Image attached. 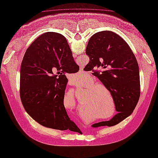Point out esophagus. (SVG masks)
I'll return each mask as SVG.
<instances>
[{
	"label": "esophagus",
	"mask_w": 158,
	"mask_h": 158,
	"mask_svg": "<svg viewBox=\"0 0 158 158\" xmlns=\"http://www.w3.org/2000/svg\"><path fill=\"white\" fill-rule=\"evenodd\" d=\"M79 74H80V75H85L86 74H87V73H85V71H84V70H83V68H80V71H79Z\"/></svg>",
	"instance_id": "34e87169"
}]
</instances>
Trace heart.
I'll list each match as a JSON object with an SVG mask.
<instances>
[{
    "mask_svg": "<svg viewBox=\"0 0 158 158\" xmlns=\"http://www.w3.org/2000/svg\"><path fill=\"white\" fill-rule=\"evenodd\" d=\"M84 79V76L78 75L76 74L71 78L70 80L73 83H81ZM94 84V81L93 79L90 78L88 80L84 86L81 87V89H84L88 87L85 89L84 96L86 99L87 102L88 101L91 106V110L93 111L96 115L100 117L102 119H108L114 115L115 113V106L114 103L112 102V107L111 103H109V100L107 97L108 94L110 97L109 92L107 91L106 88L102 84ZM92 85L91 87H90ZM69 96V99L71 101V103L73 105L75 103L74 94L72 91H69L67 94ZM113 109H111V108Z\"/></svg>",
    "mask_w": 158,
    "mask_h": 158,
    "instance_id": "heart-1",
    "label": "heart"
}]
</instances>
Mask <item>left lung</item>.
<instances>
[{
	"instance_id": "left-lung-1",
	"label": "left lung",
	"mask_w": 158,
	"mask_h": 158,
	"mask_svg": "<svg viewBox=\"0 0 158 158\" xmlns=\"http://www.w3.org/2000/svg\"><path fill=\"white\" fill-rule=\"evenodd\" d=\"M85 52L90 57V62L85 67V71H91L94 68H109L94 74L110 91L118 112L109 121L94 124L91 127L115 125L132 114L140 98L137 60L124 40L110 31L93 34Z\"/></svg>"
}]
</instances>
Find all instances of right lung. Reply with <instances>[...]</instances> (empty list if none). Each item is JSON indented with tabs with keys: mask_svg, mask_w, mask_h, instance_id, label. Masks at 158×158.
I'll list each match as a JSON object with an SVG mask.
<instances>
[{
	"mask_svg": "<svg viewBox=\"0 0 158 158\" xmlns=\"http://www.w3.org/2000/svg\"><path fill=\"white\" fill-rule=\"evenodd\" d=\"M78 71L63 35L47 32L40 35L27 49L21 64L20 97L26 112L44 127L73 129L76 125L64 105L68 82L65 73ZM54 72L59 74L58 79Z\"/></svg>",
	"mask_w": 158,
	"mask_h": 158,
	"instance_id": "1",
	"label": "right lung"
}]
</instances>
